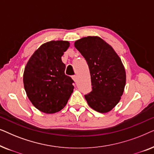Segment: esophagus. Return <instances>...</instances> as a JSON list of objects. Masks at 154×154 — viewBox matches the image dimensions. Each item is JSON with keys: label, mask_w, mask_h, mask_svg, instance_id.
<instances>
[{"label": "esophagus", "mask_w": 154, "mask_h": 154, "mask_svg": "<svg viewBox=\"0 0 154 154\" xmlns=\"http://www.w3.org/2000/svg\"><path fill=\"white\" fill-rule=\"evenodd\" d=\"M72 79H73V81H74L75 82H77V80H78V76L76 75H73L72 76Z\"/></svg>", "instance_id": "1"}]
</instances>
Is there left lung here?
<instances>
[{"instance_id": "1", "label": "left lung", "mask_w": 154, "mask_h": 154, "mask_svg": "<svg viewBox=\"0 0 154 154\" xmlns=\"http://www.w3.org/2000/svg\"><path fill=\"white\" fill-rule=\"evenodd\" d=\"M74 45L89 66L92 90L85 95L88 105L100 113L109 112L119 102L125 85V71L121 60L100 37L83 38Z\"/></svg>"}]
</instances>
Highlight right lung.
<instances>
[{"label": "right lung", "mask_w": 154, "mask_h": 154, "mask_svg": "<svg viewBox=\"0 0 154 154\" xmlns=\"http://www.w3.org/2000/svg\"><path fill=\"white\" fill-rule=\"evenodd\" d=\"M68 41H52L35 50L25 66L23 82L33 106L46 113L58 112L67 104L74 81L65 74L62 56Z\"/></svg>", "instance_id": "obj_1"}]
</instances>
